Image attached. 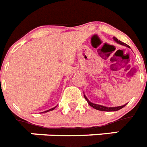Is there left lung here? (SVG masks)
Listing matches in <instances>:
<instances>
[{
  "mask_svg": "<svg viewBox=\"0 0 147 147\" xmlns=\"http://www.w3.org/2000/svg\"><path fill=\"white\" fill-rule=\"evenodd\" d=\"M113 39L115 40L117 42L119 43V44H121V45H125V46H127L129 47V48H130V47L128 45H126V44H125L124 42H123L119 41V40H118L117 39L116 37H113ZM84 98L85 99L87 100V103H88L91 106V107H92L93 108H95V109L96 110H98V111H118V110L121 109V108H123V107H125V105H126V104L124 105L123 106H119V107H113V108H108V107H105V106H102V105H96V104H93V103H92V102H90V101L87 99V98L84 96Z\"/></svg>",
  "mask_w": 147,
  "mask_h": 147,
  "instance_id": "left-lung-1",
  "label": "left lung"
}]
</instances>
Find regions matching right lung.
<instances>
[{
    "label": "right lung",
    "mask_w": 147,
    "mask_h": 147,
    "mask_svg": "<svg viewBox=\"0 0 147 147\" xmlns=\"http://www.w3.org/2000/svg\"><path fill=\"white\" fill-rule=\"evenodd\" d=\"M56 107H57V106H55V108H51V109H49V110H48V111H44V112H45H45H48V111H52V110H54V109H55V108H56ZM42 113H43V112H42Z\"/></svg>",
    "instance_id": "obj_1"
}]
</instances>
